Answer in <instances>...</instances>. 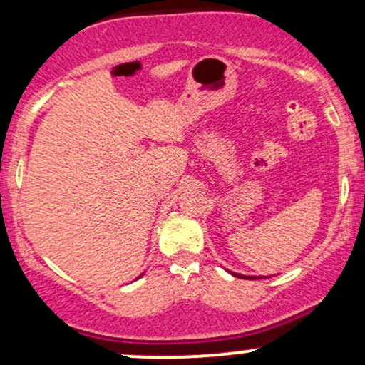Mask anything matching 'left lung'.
<instances>
[{"label": "left lung", "instance_id": "obj_1", "mask_svg": "<svg viewBox=\"0 0 365 365\" xmlns=\"http://www.w3.org/2000/svg\"><path fill=\"white\" fill-rule=\"evenodd\" d=\"M232 275H235V277H242V279H250V280H256V279H262V277H247V275H239V274H234V272H230Z\"/></svg>", "mask_w": 365, "mask_h": 365}]
</instances>
